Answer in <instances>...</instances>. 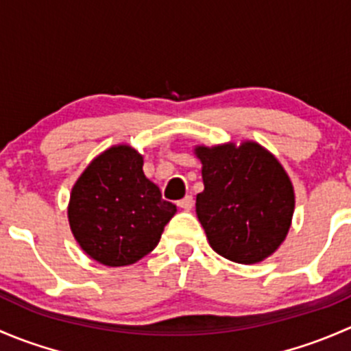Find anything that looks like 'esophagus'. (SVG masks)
<instances>
[{
	"instance_id": "1",
	"label": "esophagus",
	"mask_w": 351,
	"mask_h": 351,
	"mask_svg": "<svg viewBox=\"0 0 351 351\" xmlns=\"http://www.w3.org/2000/svg\"><path fill=\"white\" fill-rule=\"evenodd\" d=\"M178 207L183 208V210H192L193 207V197L192 195H186L185 198L178 202Z\"/></svg>"
}]
</instances>
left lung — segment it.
Listing matches in <instances>:
<instances>
[{"mask_svg": "<svg viewBox=\"0 0 351 351\" xmlns=\"http://www.w3.org/2000/svg\"><path fill=\"white\" fill-rule=\"evenodd\" d=\"M204 192L197 217L215 253L236 263L263 261L284 243L295 195L278 159L256 143L195 147Z\"/></svg>", "mask_w": 351, "mask_h": 351, "instance_id": "left-lung-1", "label": "left lung"}]
</instances>
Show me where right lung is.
<instances>
[{
	"label": "right lung",
	"mask_w": 351,
	"mask_h": 351,
	"mask_svg": "<svg viewBox=\"0 0 351 351\" xmlns=\"http://www.w3.org/2000/svg\"><path fill=\"white\" fill-rule=\"evenodd\" d=\"M143 156L127 144L104 151L74 183L67 217L81 250L107 267L139 261L158 246L176 205L143 171Z\"/></svg>",
	"instance_id": "1"
}]
</instances>
